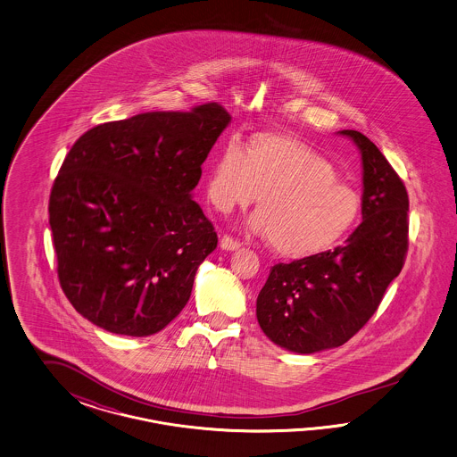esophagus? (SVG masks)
<instances>
[{
    "mask_svg": "<svg viewBox=\"0 0 457 457\" xmlns=\"http://www.w3.org/2000/svg\"><path fill=\"white\" fill-rule=\"evenodd\" d=\"M220 246H221V249H224V251H236V249L241 246V243L233 239L231 236H224L221 239V243H220Z\"/></svg>",
    "mask_w": 457,
    "mask_h": 457,
    "instance_id": "34e87169",
    "label": "esophagus"
}]
</instances>
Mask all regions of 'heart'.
I'll list each match as a JSON object with an SVG mask.
<instances>
[{
  "instance_id": "heart-1",
  "label": "heart",
  "mask_w": 457,
  "mask_h": 457,
  "mask_svg": "<svg viewBox=\"0 0 457 457\" xmlns=\"http://www.w3.org/2000/svg\"><path fill=\"white\" fill-rule=\"evenodd\" d=\"M206 194L222 212L246 208L260 194L248 228L287 258L330 248L360 212L359 193L335 176L321 154L271 132L254 134L246 151L236 138L228 140L212 159Z\"/></svg>"
}]
</instances>
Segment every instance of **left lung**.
<instances>
[{
    "label": "left lung",
    "instance_id": "left-lung-1",
    "mask_svg": "<svg viewBox=\"0 0 457 457\" xmlns=\"http://www.w3.org/2000/svg\"><path fill=\"white\" fill-rule=\"evenodd\" d=\"M361 155V222L342 246L275 264L256 300L264 335L295 353L344 345L375 313L399 277L409 245V197L369 137L340 130Z\"/></svg>",
    "mask_w": 457,
    "mask_h": 457
}]
</instances>
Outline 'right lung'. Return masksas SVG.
Listing matches in <instances>:
<instances>
[{"label": "right lung", "mask_w": 457, "mask_h": 457, "mask_svg": "<svg viewBox=\"0 0 457 457\" xmlns=\"http://www.w3.org/2000/svg\"><path fill=\"white\" fill-rule=\"evenodd\" d=\"M229 122L221 105L204 104L97 125L73 144L48 212L58 279L83 319L149 337L179 315L218 246L193 191Z\"/></svg>", "instance_id": "1"}]
</instances>
